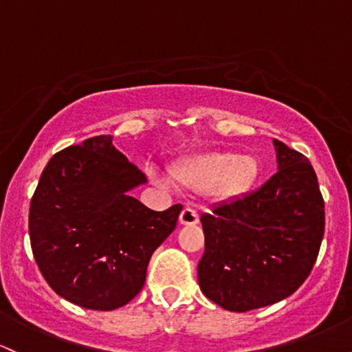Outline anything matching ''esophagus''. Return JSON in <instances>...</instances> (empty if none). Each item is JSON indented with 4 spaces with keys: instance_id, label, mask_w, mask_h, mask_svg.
<instances>
[{
    "instance_id": "obj_1",
    "label": "esophagus",
    "mask_w": 352,
    "mask_h": 352,
    "mask_svg": "<svg viewBox=\"0 0 352 352\" xmlns=\"http://www.w3.org/2000/svg\"><path fill=\"white\" fill-rule=\"evenodd\" d=\"M179 220L182 226H195V223L199 222V214H197V210H194V208L187 207L182 210Z\"/></svg>"
}]
</instances>
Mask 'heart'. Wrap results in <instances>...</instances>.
<instances>
[{
  "label": "heart",
  "instance_id": "heart-1",
  "mask_svg": "<svg viewBox=\"0 0 352 352\" xmlns=\"http://www.w3.org/2000/svg\"><path fill=\"white\" fill-rule=\"evenodd\" d=\"M257 160L232 152H214L182 160L172 168L175 182L192 190H207L219 199L242 195L256 182Z\"/></svg>",
  "mask_w": 352,
  "mask_h": 352
}]
</instances>
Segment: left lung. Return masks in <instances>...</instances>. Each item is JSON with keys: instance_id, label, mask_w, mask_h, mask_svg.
<instances>
[{"instance_id": "left-lung-1", "label": "left lung", "mask_w": 352, "mask_h": 352, "mask_svg": "<svg viewBox=\"0 0 352 352\" xmlns=\"http://www.w3.org/2000/svg\"><path fill=\"white\" fill-rule=\"evenodd\" d=\"M279 170L257 190L204 214L206 250L199 285L234 312L270 306L294 294L318 258L324 199L306 155L274 140Z\"/></svg>"}]
</instances>
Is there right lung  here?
<instances>
[{
    "instance_id": "obj_1",
    "label": "right lung",
    "mask_w": 352,
    "mask_h": 352,
    "mask_svg": "<svg viewBox=\"0 0 352 352\" xmlns=\"http://www.w3.org/2000/svg\"><path fill=\"white\" fill-rule=\"evenodd\" d=\"M145 173L100 135L50 158L30 206V242L50 287L94 311L125 306L142 291L153 250L182 206L150 210L129 190Z\"/></svg>"
}]
</instances>
